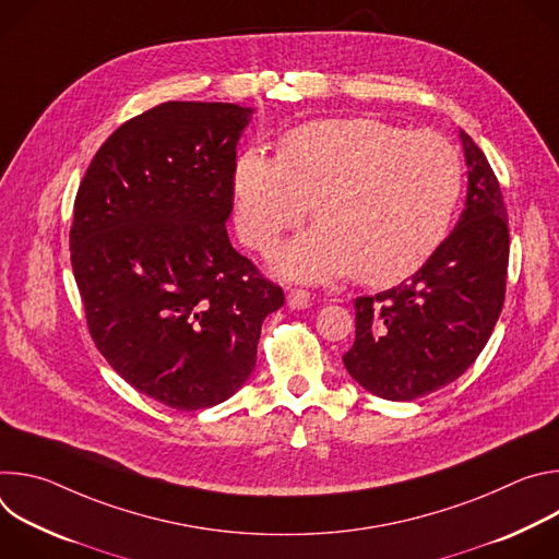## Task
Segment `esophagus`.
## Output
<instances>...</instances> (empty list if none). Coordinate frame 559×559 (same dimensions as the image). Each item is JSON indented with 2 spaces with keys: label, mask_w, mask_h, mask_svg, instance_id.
<instances>
[{
  "label": "esophagus",
  "mask_w": 559,
  "mask_h": 559,
  "mask_svg": "<svg viewBox=\"0 0 559 559\" xmlns=\"http://www.w3.org/2000/svg\"><path fill=\"white\" fill-rule=\"evenodd\" d=\"M309 302H311V296L307 289H289L287 305L292 309H305V307H309Z\"/></svg>",
  "instance_id": "esophagus-1"
}]
</instances>
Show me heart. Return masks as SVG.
<instances>
[{
    "label": "heart",
    "instance_id": "heart-1",
    "mask_svg": "<svg viewBox=\"0 0 559 559\" xmlns=\"http://www.w3.org/2000/svg\"><path fill=\"white\" fill-rule=\"evenodd\" d=\"M462 192L455 145L431 130L407 132L376 119L305 123L283 136L278 158L257 150L236 164V229L270 252L311 205V234L278 257L292 278L352 274L391 285L438 250Z\"/></svg>",
    "mask_w": 559,
    "mask_h": 559
}]
</instances>
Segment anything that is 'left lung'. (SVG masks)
I'll return each mask as SVG.
<instances>
[{"label": "left lung", "mask_w": 559, "mask_h": 559, "mask_svg": "<svg viewBox=\"0 0 559 559\" xmlns=\"http://www.w3.org/2000/svg\"><path fill=\"white\" fill-rule=\"evenodd\" d=\"M466 203L453 231L407 281L354 300L349 376L386 401H416L460 378L485 349L504 305L509 216L485 152L460 130Z\"/></svg>", "instance_id": "obj_1"}]
</instances>
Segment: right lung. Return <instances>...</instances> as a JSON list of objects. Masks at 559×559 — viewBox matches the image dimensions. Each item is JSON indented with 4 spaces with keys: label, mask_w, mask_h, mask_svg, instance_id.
<instances>
[{
    "label": "right lung",
    "mask_w": 559,
    "mask_h": 559,
    "mask_svg": "<svg viewBox=\"0 0 559 559\" xmlns=\"http://www.w3.org/2000/svg\"><path fill=\"white\" fill-rule=\"evenodd\" d=\"M252 112L158 104L106 139L74 199L70 261L88 332L126 382L179 412L241 389L265 316L285 302L225 229Z\"/></svg>",
    "instance_id": "right-lung-1"
}]
</instances>
